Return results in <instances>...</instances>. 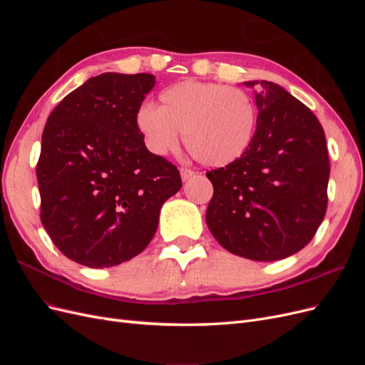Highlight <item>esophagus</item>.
<instances>
[{"label":"esophagus","instance_id":"esophagus-1","mask_svg":"<svg viewBox=\"0 0 365 365\" xmlns=\"http://www.w3.org/2000/svg\"><path fill=\"white\" fill-rule=\"evenodd\" d=\"M181 178H182V181H187V180H190L192 176L196 173L195 170H192V169H189V168H181Z\"/></svg>","mask_w":365,"mask_h":365}]
</instances>
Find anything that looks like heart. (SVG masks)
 Listing matches in <instances>:
<instances>
[{"mask_svg": "<svg viewBox=\"0 0 365 365\" xmlns=\"http://www.w3.org/2000/svg\"><path fill=\"white\" fill-rule=\"evenodd\" d=\"M160 103L141 106L137 113V126L158 155L175 150L184 132L192 157L217 168L244 155L256 134L257 108L239 88L184 81L165 88Z\"/></svg>", "mask_w": 365, "mask_h": 365, "instance_id": "heart-1", "label": "heart"}]
</instances>
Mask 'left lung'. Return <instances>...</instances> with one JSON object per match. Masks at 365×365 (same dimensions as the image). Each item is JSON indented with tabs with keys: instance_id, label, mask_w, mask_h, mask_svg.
Returning <instances> with one entry per match:
<instances>
[{
	"instance_id": "1",
	"label": "left lung",
	"mask_w": 365,
	"mask_h": 365,
	"mask_svg": "<svg viewBox=\"0 0 365 365\" xmlns=\"http://www.w3.org/2000/svg\"><path fill=\"white\" fill-rule=\"evenodd\" d=\"M256 93L257 128L236 161L207 172L213 196L205 220L236 256L272 262L312 240L327 210L329 153L315 114L272 82Z\"/></svg>"
}]
</instances>
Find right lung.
Instances as JSON below:
<instances>
[{
  "label": "right lung",
  "mask_w": 365,
  "mask_h": 365,
  "mask_svg": "<svg viewBox=\"0 0 365 365\" xmlns=\"http://www.w3.org/2000/svg\"><path fill=\"white\" fill-rule=\"evenodd\" d=\"M148 73H103L63 97L42 132L36 176L41 222L68 259L109 268L145 250L180 170L148 150L137 113Z\"/></svg>",
  "instance_id": "1"
}]
</instances>
